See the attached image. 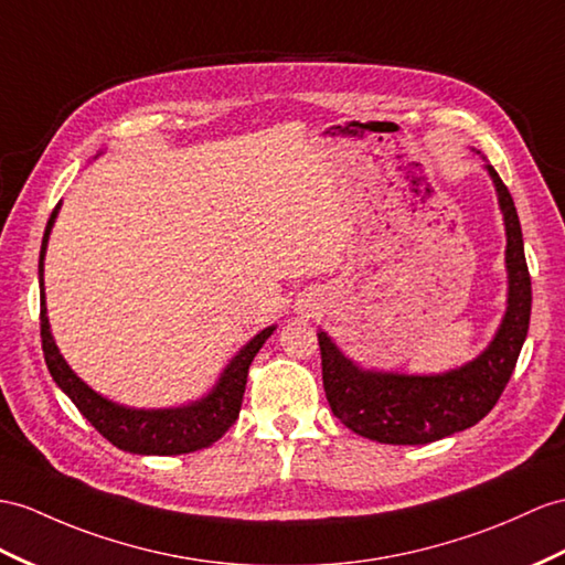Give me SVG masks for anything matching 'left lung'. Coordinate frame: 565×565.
<instances>
[{
	"mask_svg": "<svg viewBox=\"0 0 565 565\" xmlns=\"http://www.w3.org/2000/svg\"><path fill=\"white\" fill-rule=\"evenodd\" d=\"M505 220L508 309L491 345L475 362L448 374L407 376L362 371L319 333L323 388L333 415L364 438L393 446H424L470 429L499 403L527 338L532 282L511 191L487 164Z\"/></svg>",
	"mask_w": 565,
	"mask_h": 565,
	"instance_id": "left-lung-1",
	"label": "left lung"
}]
</instances>
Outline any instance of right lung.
Returning <instances> with one entry per match:
<instances>
[{"instance_id":"add662e5","label":"right lung","mask_w":565,"mask_h":565,"mask_svg":"<svg viewBox=\"0 0 565 565\" xmlns=\"http://www.w3.org/2000/svg\"><path fill=\"white\" fill-rule=\"evenodd\" d=\"M54 217H57V209L52 211L43 249H40V340H43V354L45 364L54 383L72 397V403L78 407L95 431L103 434L109 444L139 452V456H182V452H194L201 448L213 446L220 436H223L235 419L239 417L242 397L246 388V376H249V366L254 362L256 352L264 348V342L270 338L273 326L260 330V333L249 340L239 350V354L227 364V369L220 376L217 386L201 397L199 403H191L186 407L177 409H129L105 401L103 395L90 391L84 381H81L64 356L60 354L57 345H54L50 323H47V307H45V290H43V258L45 246Z\"/></svg>"}]
</instances>
